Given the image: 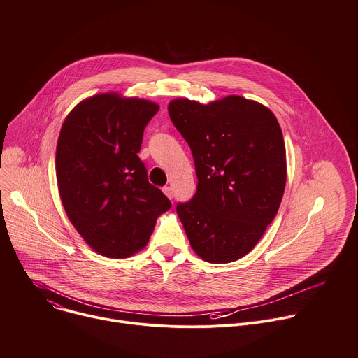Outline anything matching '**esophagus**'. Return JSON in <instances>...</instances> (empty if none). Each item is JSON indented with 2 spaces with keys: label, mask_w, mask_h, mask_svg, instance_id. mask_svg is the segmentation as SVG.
<instances>
[{
  "label": "esophagus",
  "mask_w": 358,
  "mask_h": 358,
  "mask_svg": "<svg viewBox=\"0 0 358 358\" xmlns=\"http://www.w3.org/2000/svg\"><path fill=\"white\" fill-rule=\"evenodd\" d=\"M163 192H164L170 199L173 198V189H171V187H164V188H163Z\"/></svg>",
  "instance_id": "esophagus-1"
}]
</instances>
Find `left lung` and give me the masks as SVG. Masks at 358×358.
<instances>
[{
  "instance_id": "left-lung-1",
  "label": "left lung",
  "mask_w": 358,
  "mask_h": 358,
  "mask_svg": "<svg viewBox=\"0 0 358 358\" xmlns=\"http://www.w3.org/2000/svg\"><path fill=\"white\" fill-rule=\"evenodd\" d=\"M169 115L188 143L198 178L177 214L191 248L210 264L241 259L278 214L286 185V148L275 115L242 96L208 105L185 97Z\"/></svg>"
}]
</instances>
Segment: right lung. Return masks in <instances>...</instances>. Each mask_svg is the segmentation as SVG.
I'll list each match as a JSON object with an SVG mask.
<instances>
[{
	"label": "right lung",
	"instance_id": "add662e5",
	"mask_svg": "<svg viewBox=\"0 0 358 358\" xmlns=\"http://www.w3.org/2000/svg\"><path fill=\"white\" fill-rule=\"evenodd\" d=\"M155 101L116 92L82 100L57 145V180L66 215L97 253L122 259L141 250L170 199L147 180L138 159Z\"/></svg>",
	"mask_w": 358,
	"mask_h": 358
}]
</instances>
